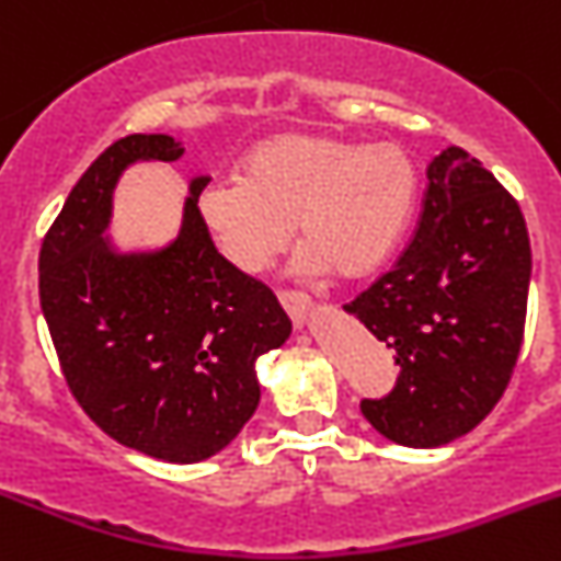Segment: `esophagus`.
Wrapping results in <instances>:
<instances>
[{
    "label": "esophagus",
    "instance_id": "obj_1",
    "mask_svg": "<svg viewBox=\"0 0 561 561\" xmlns=\"http://www.w3.org/2000/svg\"><path fill=\"white\" fill-rule=\"evenodd\" d=\"M279 305L285 307V312L290 316V321L296 323V327H305L307 316L312 312V301L307 296H301V293L282 290L279 293Z\"/></svg>",
    "mask_w": 561,
    "mask_h": 561
}]
</instances>
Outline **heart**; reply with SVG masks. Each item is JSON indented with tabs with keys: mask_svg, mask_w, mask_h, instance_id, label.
<instances>
[{
	"mask_svg": "<svg viewBox=\"0 0 561 561\" xmlns=\"http://www.w3.org/2000/svg\"><path fill=\"white\" fill-rule=\"evenodd\" d=\"M415 193V162L399 144L279 135L251 151L243 176L207 182L198 216L243 274L263 271L298 224L305 245L298 268L359 279L404 238Z\"/></svg>",
	"mask_w": 561,
	"mask_h": 561,
	"instance_id": "obj_1",
	"label": "heart"
}]
</instances>
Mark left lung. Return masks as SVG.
<instances>
[{
    "label": "left lung",
    "mask_w": 561,
    "mask_h": 561,
    "mask_svg": "<svg viewBox=\"0 0 561 561\" xmlns=\"http://www.w3.org/2000/svg\"><path fill=\"white\" fill-rule=\"evenodd\" d=\"M528 279L515 198L465 149L439 151L410 245L345 305L401 368L385 399L359 404L370 426L410 448L446 446L479 426L515 370Z\"/></svg>",
    "instance_id": "obj_1"
}]
</instances>
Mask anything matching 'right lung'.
I'll use <instances>...</instances> for the list:
<instances>
[{
  "mask_svg": "<svg viewBox=\"0 0 561 561\" xmlns=\"http://www.w3.org/2000/svg\"><path fill=\"white\" fill-rule=\"evenodd\" d=\"M171 135L115 140L80 176L41 245V310L85 415L146 457L193 465L232 443L260 404L256 359L290 337L263 282L218 254L191 180L180 234L157 251L104 238L113 191L140 160L174 162Z\"/></svg>",
  "mask_w": 561,
  "mask_h": 561,
  "instance_id": "add662e5",
  "label": "right lung"
}]
</instances>
